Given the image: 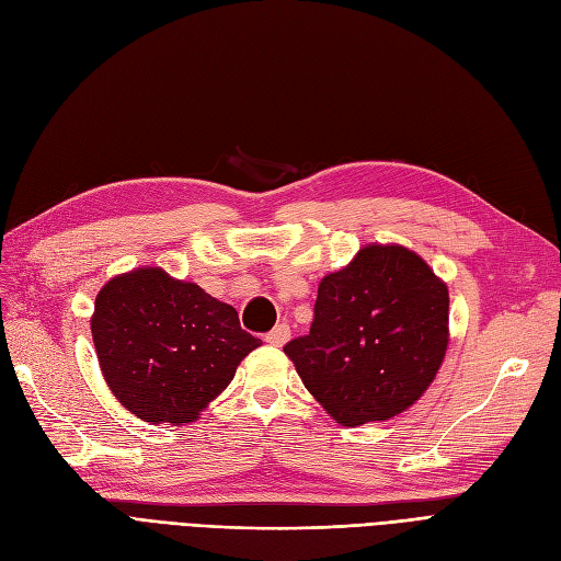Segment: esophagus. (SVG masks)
<instances>
[{
    "mask_svg": "<svg viewBox=\"0 0 561 561\" xmlns=\"http://www.w3.org/2000/svg\"><path fill=\"white\" fill-rule=\"evenodd\" d=\"M288 337H291V329H288L286 323H277V327L265 335V342H267V345L282 347V345H286V340H288Z\"/></svg>",
    "mask_w": 561,
    "mask_h": 561,
    "instance_id": "esophagus-1",
    "label": "esophagus"
}]
</instances>
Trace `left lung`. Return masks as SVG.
<instances>
[{"label":"left lung","instance_id":"1","mask_svg":"<svg viewBox=\"0 0 561 561\" xmlns=\"http://www.w3.org/2000/svg\"><path fill=\"white\" fill-rule=\"evenodd\" d=\"M447 342V284L408 247L375 242L319 282L310 333L284 354L337 424L360 426L417 403Z\"/></svg>","mask_w":561,"mask_h":561}]
</instances>
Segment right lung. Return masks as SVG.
I'll list each match as a JSON object with an SVG mask.
<instances>
[{"label": "right lung", "mask_w": 561, "mask_h": 561, "mask_svg": "<svg viewBox=\"0 0 561 561\" xmlns=\"http://www.w3.org/2000/svg\"><path fill=\"white\" fill-rule=\"evenodd\" d=\"M106 387L135 417L186 426L234 377L261 340L240 329L232 305L162 267L106 282L90 317Z\"/></svg>", "instance_id": "add662e5"}]
</instances>
